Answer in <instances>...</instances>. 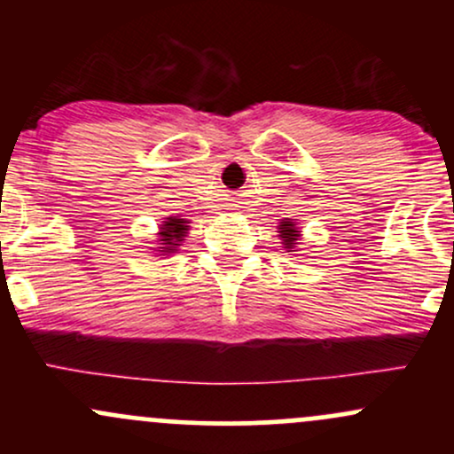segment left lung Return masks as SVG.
I'll return each instance as SVG.
<instances>
[{"label": "left lung", "instance_id": "8db88e82", "mask_svg": "<svg viewBox=\"0 0 454 454\" xmlns=\"http://www.w3.org/2000/svg\"><path fill=\"white\" fill-rule=\"evenodd\" d=\"M278 232H279V239L284 241V247L288 249V252H296V241H299L301 237V231L296 228V222L293 220H281L279 226H278Z\"/></svg>", "mask_w": 454, "mask_h": 454}]
</instances>
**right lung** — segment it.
<instances>
[{
  "label": "right lung",
  "mask_w": 454,
  "mask_h": 454,
  "mask_svg": "<svg viewBox=\"0 0 454 454\" xmlns=\"http://www.w3.org/2000/svg\"><path fill=\"white\" fill-rule=\"evenodd\" d=\"M187 220H181V217H166L164 223H160V245L158 252L164 254V256H168V254H175L176 247H179L181 243L185 241V234L190 231V226H187Z\"/></svg>",
  "instance_id": "1"
}]
</instances>
